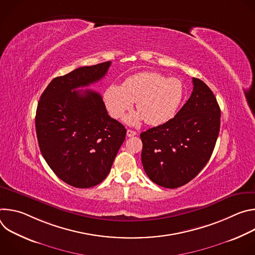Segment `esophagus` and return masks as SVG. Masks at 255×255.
<instances>
[{
    "label": "esophagus",
    "mask_w": 255,
    "mask_h": 255,
    "mask_svg": "<svg viewBox=\"0 0 255 255\" xmlns=\"http://www.w3.org/2000/svg\"><path fill=\"white\" fill-rule=\"evenodd\" d=\"M137 133H136V131H134V130H131V129H128L127 130V136L128 137H133V136H135Z\"/></svg>",
    "instance_id": "1"
}]
</instances>
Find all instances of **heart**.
Listing matches in <instances>:
<instances>
[{
	"mask_svg": "<svg viewBox=\"0 0 255 255\" xmlns=\"http://www.w3.org/2000/svg\"><path fill=\"white\" fill-rule=\"evenodd\" d=\"M186 96V87L177 78H166L154 71H143L127 78L122 86L111 85L104 93L109 113L115 119L131 110L134 102L138 112L126 118V122L137 125L145 120L157 126L174 117Z\"/></svg>",
	"mask_w": 255,
	"mask_h": 255,
	"instance_id": "obj_1",
	"label": "heart"
}]
</instances>
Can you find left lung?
Here are the masks:
<instances>
[{
  "instance_id": "8db88e82",
  "label": "left lung",
  "mask_w": 255,
  "mask_h": 255,
  "mask_svg": "<svg viewBox=\"0 0 255 255\" xmlns=\"http://www.w3.org/2000/svg\"><path fill=\"white\" fill-rule=\"evenodd\" d=\"M190 99L168 122L140 134L141 160L156 185L175 189L188 184L207 164L220 131V107L201 80L193 78Z\"/></svg>"
}]
</instances>
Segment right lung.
<instances>
[{
  "label": "right lung",
  "mask_w": 255,
  "mask_h": 255,
  "mask_svg": "<svg viewBox=\"0 0 255 255\" xmlns=\"http://www.w3.org/2000/svg\"><path fill=\"white\" fill-rule=\"evenodd\" d=\"M110 65L106 61L82 66L53 79L36 110L42 156L61 180L75 188L102 183L126 137L125 127L108 115L99 93L76 90L102 80Z\"/></svg>",
  "instance_id": "obj_1"
}]
</instances>
